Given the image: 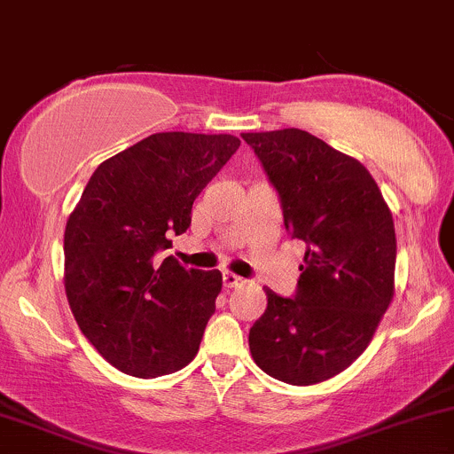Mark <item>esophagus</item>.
Masks as SVG:
<instances>
[{
	"label": "esophagus",
	"instance_id": "esophagus-1",
	"mask_svg": "<svg viewBox=\"0 0 454 454\" xmlns=\"http://www.w3.org/2000/svg\"><path fill=\"white\" fill-rule=\"evenodd\" d=\"M223 286H225L227 290H231V287L245 286V279L238 275H233V272H225V275H223Z\"/></svg>",
	"mask_w": 454,
	"mask_h": 454
}]
</instances>
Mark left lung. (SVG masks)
I'll return each instance as SVG.
<instances>
[{"instance_id":"8db88e82","label":"left lung","mask_w":454,"mask_h":454,"mask_svg":"<svg viewBox=\"0 0 454 454\" xmlns=\"http://www.w3.org/2000/svg\"><path fill=\"white\" fill-rule=\"evenodd\" d=\"M305 242L294 299L266 292L248 331L255 364L272 379L314 385L348 368L372 340L394 296L396 233L368 168L309 131L242 134Z\"/></svg>"}]
</instances>
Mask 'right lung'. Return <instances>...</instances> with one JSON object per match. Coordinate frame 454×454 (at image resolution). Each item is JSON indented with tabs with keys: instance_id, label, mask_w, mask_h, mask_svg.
Instances as JSON below:
<instances>
[{
	"instance_id": "add662e5",
	"label": "right lung",
	"mask_w": 454,
	"mask_h": 454,
	"mask_svg": "<svg viewBox=\"0 0 454 454\" xmlns=\"http://www.w3.org/2000/svg\"><path fill=\"white\" fill-rule=\"evenodd\" d=\"M240 147L231 134H151L97 167L65 229V290L82 333L121 372L155 379L197 355L223 287L184 268L170 236Z\"/></svg>"
}]
</instances>
